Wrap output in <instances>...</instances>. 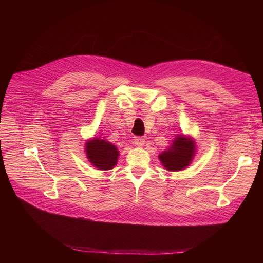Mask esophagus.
<instances>
[{
	"label": "esophagus",
	"instance_id": "esophagus-1",
	"mask_svg": "<svg viewBox=\"0 0 263 263\" xmlns=\"http://www.w3.org/2000/svg\"><path fill=\"white\" fill-rule=\"evenodd\" d=\"M134 142H135V145H136V146L142 147L145 145V139H144V137H135Z\"/></svg>",
	"mask_w": 263,
	"mask_h": 263
}]
</instances>
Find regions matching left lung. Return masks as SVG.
I'll use <instances>...</instances> for the list:
<instances>
[{
	"label": "left lung",
	"instance_id": "obj_1",
	"mask_svg": "<svg viewBox=\"0 0 263 263\" xmlns=\"http://www.w3.org/2000/svg\"><path fill=\"white\" fill-rule=\"evenodd\" d=\"M195 153L194 141L179 136L173 141L172 146L159 156L163 166L169 171H180L190 164L192 161Z\"/></svg>",
	"mask_w": 263,
	"mask_h": 263
}]
</instances>
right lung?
<instances>
[{
  "instance_id": "obj_1",
  "label": "right lung",
  "mask_w": 263,
  "mask_h": 263,
  "mask_svg": "<svg viewBox=\"0 0 263 263\" xmlns=\"http://www.w3.org/2000/svg\"><path fill=\"white\" fill-rule=\"evenodd\" d=\"M86 156L91 163L100 170H109L117 162V148L108 141L94 138L86 142Z\"/></svg>"
}]
</instances>
